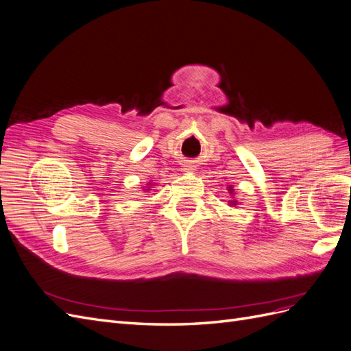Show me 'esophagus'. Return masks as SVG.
Here are the masks:
<instances>
[{"mask_svg":"<svg viewBox=\"0 0 351 351\" xmlns=\"http://www.w3.org/2000/svg\"><path fill=\"white\" fill-rule=\"evenodd\" d=\"M195 169H196V167H195V165H192V164H186V165H183V171H184V173H187V174H193V173H195Z\"/></svg>","mask_w":351,"mask_h":351,"instance_id":"obj_1","label":"esophagus"}]
</instances>
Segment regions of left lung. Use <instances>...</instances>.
<instances>
[{
  "instance_id": "1",
  "label": "left lung",
  "mask_w": 351,
  "mask_h": 351,
  "mask_svg": "<svg viewBox=\"0 0 351 351\" xmlns=\"http://www.w3.org/2000/svg\"><path fill=\"white\" fill-rule=\"evenodd\" d=\"M227 190H228L230 196L232 197V199H230V200H228V205H230V206H234V205H237V200L234 199V189H232V186H228V187H227Z\"/></svg>"
}]
</instances>
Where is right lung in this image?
Wrapping results in <instances>:
<instances>
[{"instance_id":"1","label":"right lung","mask_w":351,"mask_h":351,"mask_svg":"<svg viewBox=\"0 0 351 351\" xmlns=\"http://www.w3.org/2000/svg\"><path fill=\"white\" fill-rule=\"evenodd\" d=\"M152 186H155V184H152V183H147V184L143 187V190H145V192H149V190H152V189H151Z\"/></svg>"}]
</instances>
